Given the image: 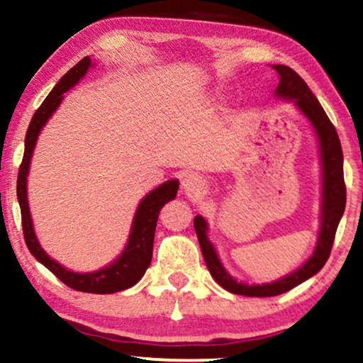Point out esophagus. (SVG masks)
Returning <instances> with one entry per match:
<instances>
[{
  "label": "esophagus",
  "mask_w": 363,
  "mask_h": 363,
  "mask_svg": "<svg viewBox=\"0 0 363 363\" xmlns=\"http://www.w3.org/2000/svg\"><path fill=\"white\" fill-rule=\"evenodd\" d=\"M204 186L206 181L199 176V174L191 172L182 179V189H184L187 196H197L202 189H204Z\"/></svg>",
  "instance_id": "esophagus-1"
}]
</instances>
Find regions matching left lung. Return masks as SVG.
I'll list each match as a JSON object with an SVG mask.
<instances>
[{"mask_svg": "<svg viewBox=\"0 0 363 363\" xmlns=\"http://www.w3.org/2000/svg\"><path fill=\"white\" fill-rule=\"evenodd\" d=\"M274 69L280 76L275 94L280 96V98H289L296 101L297 108L311 119L313 129H315L318 136V143H320L323 167L322 227L315 252H313L312 257L301 269L292 272L291 275H287V277L279 279L277 282L262 284V286H245V284H240L238 280L232 279L225 272V269L222 267L214 247L207 240L206 220L201 216H196L194 229L211 275L225 291L247 297L280 296V294L291 291V289L297 287L298 284H302L303 280L311 279L313 274H317L325 265L328 255H330L333 239H335L337 227H339V222L342 216H344L347 199V189L344 181V154H342L340 139L335 128H333V124L330 123V119H328V116L325 114V111H323L315 96L308 89L306 81L292 67L284 65H274Z\"/></svg>", "mask_w": 363, "mask_h": 363, "instance_id": "8db88e82", "label": "left lung"}]
</instances>
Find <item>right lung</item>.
<instances>
[{"label": "right lung", "mask_w": 363, "mask_h": 363, "mask_svg": "<svg viewBox=\"0 0 363 363\" xmlns=\"http://www.w3.org/2000/svg\"><path fill=\"white\" fill-rule=\"evenodd\" d=\"M91 66V60L88 56L83 57L74 67H71L65 76L61 77L60 83H57L48 98L43 101V104L38 108V111L33 116L30 128L26 131V139H24V156L19 166L18 172V184H16V194L18 202L21 207V222H23V235L24 242H26L30 252L35 255L36 260L51 270L62 284H66L67 287L74 289L79 292H89V294H114L124 289L133 287L134 284H138L141 277L146 272L149 264L152 259V245H154V232H156V224L159 211L162 209V206L174 199L177 194L179 182L177 181H167L156 187L152 192L144 197L136 211V217H134L131 235H129L128 247L124 249V252L121 257L113 262L108 267L98 270V272L91 274H76L71 272L48 257L45 250L41 249V245L38 244V239L33 230V222L30 216V207H28L26 199V176L28 169H30V161L33 149H35L38 134L43 129V125L46 124V121L50 116L55 113L57 106L65 98V93L69 88H72L77 81L81 79Z\"/></svg>", "instance_id": "1"}]
</instances>
